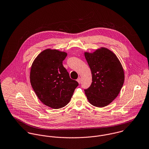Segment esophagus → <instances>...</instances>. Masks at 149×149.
<instances>
[{
    "label": "esophagus",
    "mask_w": 149,
    "mask_h": 149,
    "mask_svg": "<svg viewBox=\"0 0 149 149\" xmlns=\"http://www.w3.org/2000/svg\"><path fill=\"white\" fill-rule=\"evenodd\" d=\"M77 81L79 83V84H80L81 82V78H78L77 79Z\"/></svg>",
    "instance_id": "1"
}]
</instances>
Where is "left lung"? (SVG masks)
Segmentation results:
<instances>
[{
  "label": "left lung",
  "mask_w": 149,
  "mask_h": 149,
  "mask_svg": "<svg viewBox=\"0 0 149 149\" xmlns=\"http://www.w3.org/2000/svg\"><path fill=\"white\" fill-rule=\"evenodd\" d=\"M92 76L91 86L84 89L89 102L102 108L110 104L122 88L125 75L122 65L116 54L105 48L95 52L85 53Z\"/></svg>",
  "instance_id": "8db88e82"
}]
</instances>
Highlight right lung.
Here are the masks:
<instances>
[{
    "label": "right lung",
    "mask_w": 149,
    "mask_h": 149,
    "mask_svg": "<svg viewBox=\"0 0 149 149\" xmlns=\"http://www.w3.org/2000/svg\"><path fill=\"white\" fill-rule=\"evenodd\" d=\"M67 56L65 52L47 49L37 56L31 67L32 87L41 101L51 108L66 106L79 85L63 65Z\"/></svg>",
    "instance_id": "add662e5"
}]
</instances>
